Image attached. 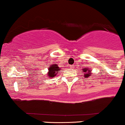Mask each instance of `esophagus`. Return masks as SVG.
<instances>
[{
    "label": "esophagus",
    "mask_w": 125,
    "mask_h": 125,
    "mask_svg": "<svg viewBox=\"0 0 125 125\" xmlns=\"http://www.w3.org/2000/svg\"><path fill=\"white\" fill-rule=\"evenodd\" d=\"M70 68H71V69H73V68H74V67H73V65H70Z\"/></svg>",
    "instance_id": "34e87169"
}]
</instances>
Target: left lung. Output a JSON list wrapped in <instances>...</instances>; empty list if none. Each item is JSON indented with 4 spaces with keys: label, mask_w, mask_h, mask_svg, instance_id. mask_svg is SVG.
I'll return each instance as SVG.
<instances>
[{
    "label": "left lung",
    "mask_w": 125,
    "mask_h": 125,
    "mask_svg": "<svg viewBox=\"0 0 125 125\" xmlns=\"http://www.w3.org/2000/svg\"><path fill=\"white\" fill-rule=\"evenodd\" d=\"M83 73H84V77L85 78H88L89 76H91V70L90 69H87V68H84L82 69Z\"/></svg>",
    "instance_id": "obj_1"
}]
</instances>
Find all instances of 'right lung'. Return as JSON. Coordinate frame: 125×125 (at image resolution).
Instances as JSON below:
<instances>
[{"label": "right lung", "mask_w": 125, "mask_h": 125, "mask_svg": "<svg viewBox=\"0 0 125 125\" xmlns=\"http://www.w3.org/2000/svg\"><path fill=\"white\" fill-rule=\"evenodd\" d=\"M60 71V68L58 65L55 64H52L51 65V67L49 68V71L47 73V76L50 78H54L56 76V73H58Z\"/></svg>", "instance_id": "right-lung-1"}]
</instances>
